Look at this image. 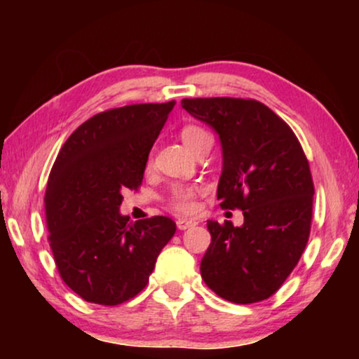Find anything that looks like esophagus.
<instances>
[{
    "mask_svg": "<svg viewBox=\"0 0 359 359\" xmlns=\"http://www.w3.org/2000/svg\"><path fill=\"white\" fill-rule=\"evenodd\" d=\"M196 224H198L196 220H188V219H178V220H176V227H178L180 230H186L189 227H194Z\"/></svg>",
    "mask_w": 359,
    "mask_h": 359,
    "instance_id": "1",
    "label": "esophagus"
}]
</instances>
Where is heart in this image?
Returning <instances> with one entry per match:
<instances>
[{
	"mask_svg": "<svg viewBox=\"0 0 359 359\" xmlns=\"http://www.w3.org/2000/svg\"><path fill=\"white\" fill-rule=\"evenodd\" d=\"M180 137L183 140V144L188 147L189 150L196 151L199 149L204 142L210 140V135L205 132L203 127L194 126V124H186L181 127ZM205 191L204 186L201 184H175L173 188L170 189L168 199L166 203L175 212L189 215L193 214L198 204H196V199Z\"/></svg>",
	"mask_w": 359,
	"mask_h": 359,
	"instance_id": "obj_1",
	"label": "heart"
}]
</instances>
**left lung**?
I'll return each instance as SVG.
<instances>
[{"label": "left lung", "mask_w": 359, "mask_h": 359, "mask_svg": "<svg viewBox=\"0 0 359 359\" xmlns=\"http://www.w3.org/2000/svg\"><path fill=\"white\" fill-rule=\"evenodd\" d=\"M181 107L214 127L224 168L217 199L243 210L242 227L208 220L201 276L219 297L253 304L271 297L301 259L312 225L313 181L296 134L257 100L194 97Z\"/></svg>", "instance_id": "left-lung-1"}]
</instances>
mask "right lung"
<instances>
[{
    "label": "right lung",
    "mask_w": 359,
    "mask_h": 359,
    "mask_svg": "<svg viewBox=\"0 0 359 359\" xmlns=\"http://www.w3.org/2000/svg\"><path fill=\"white\" fill-rule=\"evenodd\" d=\"M173 106L102 111L58 151L43 198L48 243L63 283L86 302L117 306L135 297L176 232L165 215L132 224L119 214L122 193L140 188L151 145Z\"/></svg>",
    "instance_id": "1"
}]
</instances>
